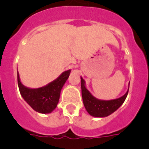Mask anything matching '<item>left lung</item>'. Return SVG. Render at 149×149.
Wrapping results in <instances>:
<instances>
[{
	"mask_svg": "<svg viewBox=\"0 0 149 149\" xmlns=\"http://www.w3.org/2000/svg\"><path fill=\"white\" fill-rule=\"evenodd\" d=\"M81 93H82L83 102L88 113L92 116L107 117L117 110L124 103L128 93V89L124 95L119 98L113 100H101L95 98L86 87V82L81 77Z\"/></svg>",
	"mask_w": 149,
	"mask_h": 149,
	"instance_id": "8db88e82",
	"label": "left lung"
}]
</instances>
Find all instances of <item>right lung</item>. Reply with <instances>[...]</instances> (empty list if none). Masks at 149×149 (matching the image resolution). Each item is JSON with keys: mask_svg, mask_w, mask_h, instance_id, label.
Returning <instances> with one entry per match:
<instances>
[{"mask_svg": "<svg viewBox=\"0 0 149 149\" xmlns=\"http://www.w3.org/2000/svg\"><path fill=\"white\" fill-rule=\"evenodd\" d=\"M70 73L71 70L68 69L45 86L29 88L21 82L18 72V85L22 98L35 111L43 114L51 113L57 106L61 90Z\"/></svg>", "mask_w": 149, "mask_h": 149, "instance_id": "1", "label": "right lung"}]
</instances>
